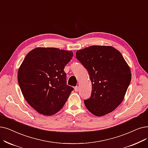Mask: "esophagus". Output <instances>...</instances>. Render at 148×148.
<instances>
[{
  "label": "esophagus",
  "instance_id": "obj_1",
  "mask_svg": "<svg viewBox=\"0 0 148 148\" xmlns=\"http://www.w3.org/2000/svg\"><path fill=\"white\" fill-rule=\"evenodd\" d=\"M74 90H75V92H78L79 90V86H75L74 88Z\"/></svg>",
  "mask_w": 148,
  "mask_h": 148
}]
</instances>
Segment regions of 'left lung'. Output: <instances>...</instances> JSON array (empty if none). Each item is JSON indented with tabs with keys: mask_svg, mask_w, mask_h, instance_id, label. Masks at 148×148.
Listing matches in <instances>:
<instances>
[{
	"mask_svg": "<svg viewBox=\"0 0 148 148\" xmlns=\"http://www.w3.org/2000/svg\"><path fill=\"white\" fill-rule=\"evenodd\" d=\"M76 58L87 69L91 81V97L84 103L89 112L103 116L123 100L131 71L119 51L111 46H91L78 50Z\"/></svg>",
	"mask_w": 148,
	"mask_h": 148,
	"instance_id": "8db88e82",
	"label": "left lung"
}]
</instances>
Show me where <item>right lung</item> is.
<instances>
[{
	"mask_svg": "<svg viewBox=\"0 0 148 148\" xmlns=\"http://www.w3.org/2000/svg\"><path fill=\"white\" fill-rule=\"evenodd\" d=\"M73 53L56 48L37 47L27 54L17 80L25 99L39 114L52 115L65 105L74 88L66 85L64 68Z\"/></svg>",
	"mask_w": 148,
	"mask_h": 148,
	"instance_id": "obj_1",
	"label": "right lung"
}]
</instances>
